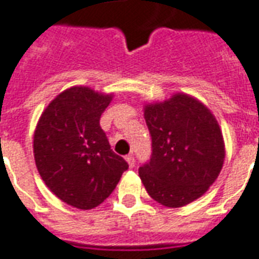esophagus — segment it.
Returning <instances> with one entry per match:
<instances>
[{"label":"esophagus","instance_id":"esophagus-1","mask_svg":"<svg viewBox=\"0 0 259 259\" xmlns=\"http://www.w3.org/2000/svg\"><path fill=\"white\" fill-rule=\"evenodd\" d=\"M125 160H127L128 165H130L131 168H134V165H135V158H134V154H132V153H130L128 156H125Z\"/></svg>","mask_w":259,"mask_h":259}]
</instances>
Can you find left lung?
<instances>
[{
  "label": "left lung",
  "mask_w": 259,
  "mask_h": 259,
  "mask_svg": "<svg viewBox=\"0 0 259 259\" xmlns=\"http://www.w3.org/2000/svg\"><path fill=\"white\" fill-rule=\"evenodd\" d=\"M143 116L153 152L139 177L149 196L169 208L201 197L225 160V142L214 114L199 99L178 92L145 105Z\"/></svg>",
  "instance_id": "left-lung-1"
}]
</instances>
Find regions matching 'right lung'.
<instances>
[{"instance_id": "obj_1", "label": "right lung", "mask_w": 259, "mask_h": 259, "mask_svg": "<svg viewBox=\"0 0 259 259\" xmlns=\"http://www.w3.org/2000/svg\"><path fill=\"white\" fill-rule=\"evenodd\" d=\"M113 99L90 87L67 88L45 107L34 131L41 178L66 204L95 208L116 189L127 161L113 152L99 120Z\"/></svg>"}]
</instances>
